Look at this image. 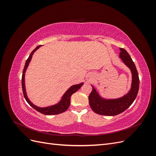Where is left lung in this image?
Returning a JSON list of instances; mask_svg holds the SVG:
<instances>
[{"instance_id": "1", "label": "left lung", "mask_w": 156, "mask_h": 156, "mask_svg": "<svg viewBox=\"0 0 156 156\" xmlns=\"http://www.w3.org/2000/svg\"><path fill=\"white\" fill-rule=\"evenodd\" d=\"M119 57L131 72L132 81L130 90L124 96L116 99H107L101 96L92 85V90L88 96L89 104L92 111L98 115L115 116L123 112L133 103L137 96L139 88V78L135 65L128 53L120 48Z\"/></svg>"}]
</instances>
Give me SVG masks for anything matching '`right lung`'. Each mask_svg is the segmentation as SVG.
<instances>
[{"label":"right lung","instance_id":"obj_1","mask_svg":"<svg viewBox=\"0 0 156 156\" xmlns=\"http://www.w3.org/2000/svg\"><path fill=\"white\" fill-rule=\"evenodd\" d=\"M41 46V45H38L32 51V53L29 55V58H27L26 62H25V67L23 71L22 80H21L23 95H24V97L25 98L26 101H27V103H29V104L32 108H34L35 110L42 113V114L45 115H54L60 114V113H62L68 109V107H69V105H70L71 96H72V95L73 93L77 92L78 90L83 85L84 83H79L77 84H74V85L69 87L67 90L66 92L64 94L62 97L61 98V100L57 103H56V104H55V105L48 106V107H37V106L35 105L34 104H33V103L30 101V100H29V98H28V96H27V92H26V88H25V73H26L27 69L28 66H29V65L31 61V59L32 58V55H34V52L37 49H38Z\"/></svg>","mask_w":156,"mask_h":156}]
</instances>
